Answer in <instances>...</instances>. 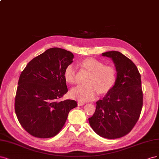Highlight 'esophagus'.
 <instances>
[{"label": "esophagus", "mask_w": 159, "mask_h": 159, "mask_svg": "<svg viewBox=\"0 0 159 159\" xmlns=\"http://www.w3.org/2000/svg\"><path fill=\"white\" fill-rule=\"evenodd\" d=\"M84 104V102H80V101H79V102H78V106H83Z\"/></svg>", "instance_id": "obj_1"}]
</instances>
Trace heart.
<instances>
[{
	"mask_svg": "<svg viewBox=\"0 0 159 159\" xmlns=\"http://www.w3.org/2000/svg\"><path fill=\"white\" fill-rule=\"evenodd\" d=\"M82 66L89 71L90 75L86 80L85 85L75 86L70 90V95L73 98L86 102L95 98L100 93L104 94L110 91L117 80V70L113 66H106L101 61L89 58L81 62ZM63 76L70 84L76 83V69L74 64L66 66Z\"/></svg>",
	"mask_w": 159,
	"mask_h": 159,
	"instance_id": "1",
	"label": "heart"
}]
</instances>
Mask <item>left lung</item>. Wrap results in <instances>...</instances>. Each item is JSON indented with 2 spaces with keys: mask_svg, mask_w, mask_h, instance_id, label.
I'll use <instances>...</instances> for the list:
<instances>
[{
  "mask_svg": "<svg viewBox=\"0 0 159 159\" xmlns=\"http://www.w3.org/2000/svg\"><path fill=\"white\" fill-rule=\"evenodd\" d=\"M102 55L114 61L117 80L103 99L96 102L94 114L89 121L100 137L117 139L129 134L139 118L143 106L141 75L134 62L120 52Z\"/></svg>",
  "mask_w": 159,
  "mask_h": 159,
  "instance_id": "left-lung-1",
  "label": "left lung"
}]
</instances>
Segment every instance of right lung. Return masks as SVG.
Returning <instances> with one entry per match:
<instances>
[{"mask_svg":"<svg viewBox=\"0 0 159 159\" xmlns=\"http://www.w3.org/2000/svg\"><path fill=\"white\" fill-rule=\"evenodd\" d=\"M73 54L50 48L28 63L20 74L14 108L20 125L31 135L50 138L59 134L69 112L77 106L73 100L59 101L68 92L63 73Z\"/></svg>","mask_w":159,"mask_h":159,"instance_id":"add662e5","label":"right lung"}]
</instances>
